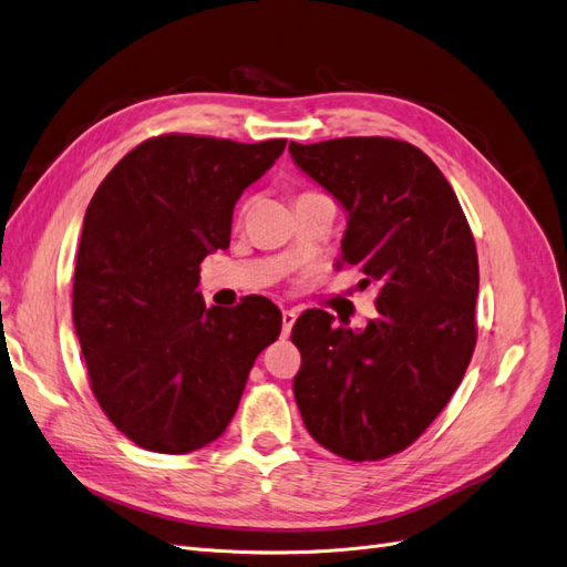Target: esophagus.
<instances>
[{
    "instance_id": "obj_1",
    "label": "esophagus",
    "mask_w": 567,
    "mask_h": 567,
    "mask_svg": "<svg viewBox=\"0 0 567 567\" xmlns=\"http://www.w3.org/2000/svg\"><path fill=\"white\" fill-rule=\"evenodd\" d=\"M298 319V312L296 310H284L281 312V321H284V336L290 333V329H293V323Z\"/></svg>"
}]
</instances>
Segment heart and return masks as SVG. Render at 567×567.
Returning a JSON list of instances; mask_svg holds the SVG:
<instances>
[{"label": "heart", "instance_id": "obj_1", "mask_svg": "<svg viewBox=\"0 0 567 567\" xmlns=\"http://www.w3.org/2000/svg\"><path fill=\"white\" fill-rule=\"evenodd\" d=\"M305 194H315V192H305ZM305 194H300V196H305ZM241 213H244V208H241Z\"/></svg>", "mask_w": 567, "mask_h": 567}]
</instances>
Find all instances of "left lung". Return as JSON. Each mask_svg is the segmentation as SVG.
<instances>
[{"instance_id":"obj_1","label":"left lung","mask_w":567,"mask_h":567,"mask_svg":"<svg viewBox=\"0 0 567 567\" xmlns=\"http://www.w3.org/2000/svg\"><path fill=\"white\" fill-rule=\"evenodd\" d=\"M348 210L342 262L379 281V319L364 331L321 310L293 326V381L305 427L348 461H379L416 442L447 406L475 350L477 250L437 165L390 136L288 146Z\"/></svg>"}]
</instances>
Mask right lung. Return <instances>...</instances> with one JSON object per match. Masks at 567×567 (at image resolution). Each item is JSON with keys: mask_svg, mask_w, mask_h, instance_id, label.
<instances>
[{"mask_svg": "<svg viewBox=\"0 0 567 567\" xmlns=\"http://www.w3.org/2000/svg\"><path fill=\"white\" fill-rule=\"evenodd\" d=\"M286 148L161 134L120 161L84 213L73 321L96 402L120 433L188 454L234 419L279 307L248 296L205 307L200 262L229 248L234 205Z\"/></svg>", "mask_w": 567, "mask_h": 567, "instance_id": "add662e5", "label": "right lung"}]
</instances>
